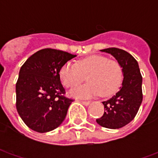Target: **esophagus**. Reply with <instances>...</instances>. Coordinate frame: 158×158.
<instances>
[{
    "instance_id": "esophagus-1",
    "label": "esophagus",
    "mask_w": 158,
    "mask_h": 158,
    "mask_svg": "<svg viewBox=\"0 0 158 158\" xmlns=\"http://www.w3.org/2000/svg\"><path fill=\"white\" fill-rule=\"evenodd\" d=\"M81 103L84 104L85 106H88V105L90 104V102H89V101H88V102H87V101H81Z\"/></svg>"
}]
</instances>
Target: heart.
Wrapping results in <instances>:
<instances>
[{"label":"heart","mask_w":158,"mask_h":158,"mask_svg":"<svg viewBox=\"0 0 158 158\" xmlns=\"http://www.w3.org/2000/svg\"><path fill=\"white\" fill-rule=\"evenodd\" d=\"M88 83L75 87L70 95L89 98L100 94L102 97L113 95L123 81V70L118 62L100 55H93L74 63L66 62L59 69V75L66 87H73L85 79Z\"/></svg>","instance_id":"b5f03b06"}]
</instances>
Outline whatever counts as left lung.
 <instances>
[{
    "label": "left lung",
    "instance_id": "1",
    "mask_svg": "<svg viewBox=\"0 0 158 158\" xmlns=\"http://www.w3.org/2000/svg\"><path fill=\"white\" fill-rule=\"evenodd\" d=\"M101 52L113 56L122 68V86L116 95L103 102L104 114L96 119L99 125L107 129L122 128L135 118L142 102V76L138 62L122 49L106 48Z\"/></svg>",
    "mask_w": 158,
    "mask_h": 158
}]
</instances>
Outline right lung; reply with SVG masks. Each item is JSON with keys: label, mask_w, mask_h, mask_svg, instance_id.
Wrapping results in <instances>:
<instances>
[{"label": "right lung", "mask_w": 158, "mask_h": 158, "mask_svg": "<svg viewBox=\"0 0 158 158\" xmlns=\"http://www.w3.org/2000/svg\"><path fill=\"white\" fill-rule=\"evenodd\" d=\"M75 56L59 50L42 49L21 67L16 84V107L29 129L49 132L65 119L73 100L64 96L59 69Z\"/></svg>", "instance_id": "1"}]
</instances>
